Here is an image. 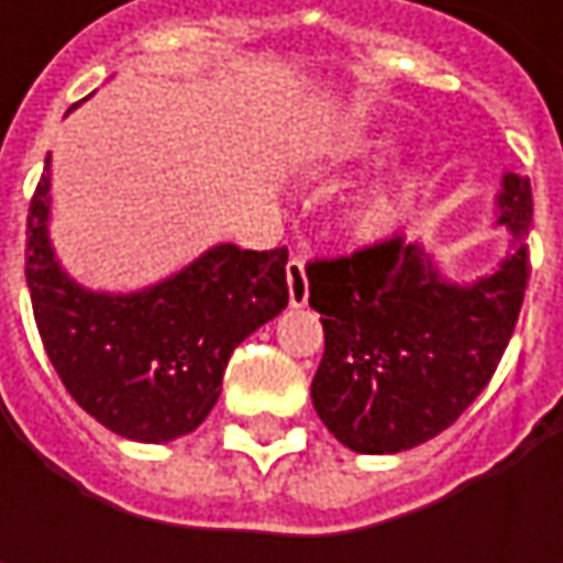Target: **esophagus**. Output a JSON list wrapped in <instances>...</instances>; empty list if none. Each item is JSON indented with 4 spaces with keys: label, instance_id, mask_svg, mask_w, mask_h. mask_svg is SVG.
<instances>
[{
    "label": "esophagus",
    "instance_id": "1",
    "mask_svg": "<svg viewBox=\"0 0 563 563\" xmlns=\"http://www.w3.org/2000/svg\"><path fill=\"white\" fill-rule=\"evenodd\" d=\"M307 297H310V285H307L303 256H291V263H288V300H291V307H303Z\"/></svg>",
    "mask_w": 563,
    "mask_h": 563
}]
</instances>
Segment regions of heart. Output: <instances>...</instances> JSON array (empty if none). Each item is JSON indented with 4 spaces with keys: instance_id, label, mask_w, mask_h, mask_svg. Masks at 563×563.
<instances>
[{
    "instance_id": "obj_1",
    "label": "heart",
    "mask_w": 563,
    "mask_h": 563,
    "mask_svg": "<svg viewBox=\"0 0 563 563\" xmlns=\"http://www.w3.org/2000/svg\"><path fill=\"white\" fill-rule=\"evenodd\" d=\"M388 150H391L388 137H363V141L347 146L344 163L351 168H369V165L382 163L388 156ZM413 190H417V181H413L410 168L395 163L382 175H376L369 185L360 187L357 194L344 203L341 216H338V225L351 241H360V244L382 241L407 216Z\"/></svg>"
}]
</instances>
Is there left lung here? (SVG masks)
Returning a JSON list of instances; mask_svg holds the SVG:
<instances>
[{
    "label": "left lung",
    "mask_w": 563,
    "mask_h": 563,
    "mask_svg": "<svg viewBox=\"0 0 563 563\" xmlns=\"http://www.w3.org/2000/svg\"><path fill=\"white\" fill-rule=\"evenodd\" d=\"M498 225L508 256L476 282H448L422 244L400 238L307 269L325 354L313 407L357 454H398L435 439L488 385L530 278V178L505 172Z\"/></svg>",
    "instance_id": "1"
}]
</instances>
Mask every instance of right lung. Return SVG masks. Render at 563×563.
I'll return each mask as SVG.
<instances>
[{"mask_svg":"<svg viewBox=\"0 0 563 563\" xmlns=\"http://www.w3.org/2000/svg\"><path fill=\"white\" fill-rule=\"evenodd\" d=\"M27 288L43 347L68 395L106 429L175 442L209 417L228 357L288 307V250L216 244L141 291H90L49 241V159L27 212Z\"/></svg>","mask_w":563,"mask_h":563,"instance_id":"obj_1","label":"right lung"}]
</instances>
